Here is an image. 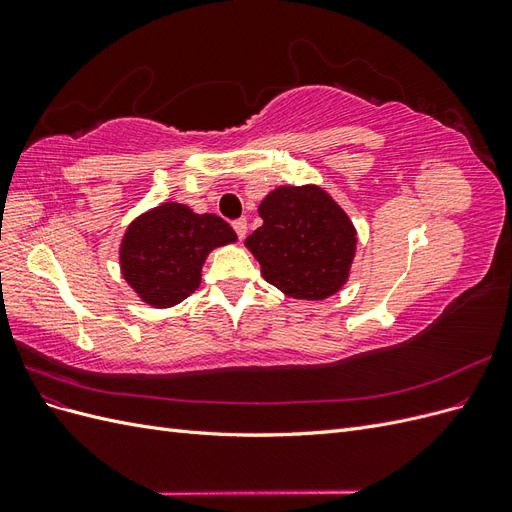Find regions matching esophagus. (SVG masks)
Segmentation results:
<instances>
[{"label": "esophagus", "mask_w": 512, "mask_h": 512, "mask_svg": "<svg viewBox=\"0 0 512 512\" xmlns=\"http://www.w3.org/2000/svg\"><path fill=\"white\" fill-rule=\"evenodd\" d=\"M232 228H235L237 237H239V239H243V237L247 235V220H245V218H241V220H235V222H232Z\"/></svg>", "instance_id": "34e87169"}]
</instances>
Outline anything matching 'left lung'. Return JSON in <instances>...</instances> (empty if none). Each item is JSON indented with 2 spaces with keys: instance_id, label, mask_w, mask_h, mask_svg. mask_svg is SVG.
Returning <instances> with one entry per match:
<instances>
[{
  "instance_id": "obj_1",
  "label": "left lung",
  "mask_w": 512,
  "mask_h": 512,
  "mask_svg": "<svg viewBox=\"0 0 512 512\" xmlns=\"http://www.w3.org/2000/svg\"><path fill=\"white\" fill-rule=\"evenodd\" d=\"M262 226L245 245L262 277L288 297L320 301L348 280L356 230L346 211L318 185H284L262 200Z\"/></svg>"
}]
</instances>
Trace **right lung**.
Here are the masks:
<instances>
[{
    "label": "right lung",
    "instance_id": "obj_1",
    "mask_svg": "<svg viewBox=\"0 0 512 512\" xmlns=\"http://www.w3.org/2000/svg\"><path fill=\"white\" fill-rule=\"evenodd\" d=\"M235 241V230L218 215L164 203L126 230L119 250L121 271L145 303L173 307L200 286V269L213 247Z\"/></svg>",
    "mask_w": 512,
    "mask_h": 512
}]
</instances>
